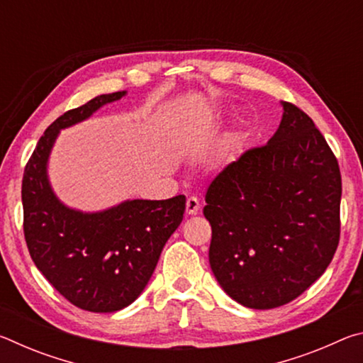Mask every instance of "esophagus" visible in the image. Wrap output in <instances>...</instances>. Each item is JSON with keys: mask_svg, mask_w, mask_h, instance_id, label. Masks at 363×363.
<instances>
[{"mask_svg": "<svg viewBox=\"0 0 363 363\" xmlns=\"http://www.w3.org/2000/svg\"><path fill=\"white\" fill-rule=\"evenodd\" d=\"M186 210L187 214H196L200 210V200L196 196H189L187 203H186Z\"/></svg>", "mask_w": 363, "mask_h": 363, "instance_id": "obj_1", "label": "esophagus"}]
</instances>
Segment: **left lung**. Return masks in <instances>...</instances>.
I'll return each instance as SVG.
<instances>
[{"label":"left lung","mask_w":363,"mask_h":363,"mask_svg":"<svg viewBox=\"0 0 363 363\" xmlns=\"http://www.w3.org/2000/svg\"><path fill=\"white\" fill-rule=\"evenodd\" d=\"M281 106L269 143L227 164L205 196L214 277L251 309L298 298L327 270L340 243L337 160L309 115Z\"/></svg>","instance_id":"left-lung-1"}]
</instances>
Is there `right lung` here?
<instances>
[{
  "label": "right lung",
  "instance_id": "obj_1",
  "mask_svg": "<svg viewBox=\"0 0 363 363\" xmlns=\"http://www.w3.org/2000/svg\"><path fill=\"white\" fill-rule=\"evenodd\" d=\"M125 94H101L60 115L40 138L22 179L23 233L35 266L65 299L89 312H115L138 299L186 211L184 195L83 213L54 194L48 160L59 131Z\"/></svg>",
  "mask_w": 363,
  "mask_h": 363
}]
</instances>
